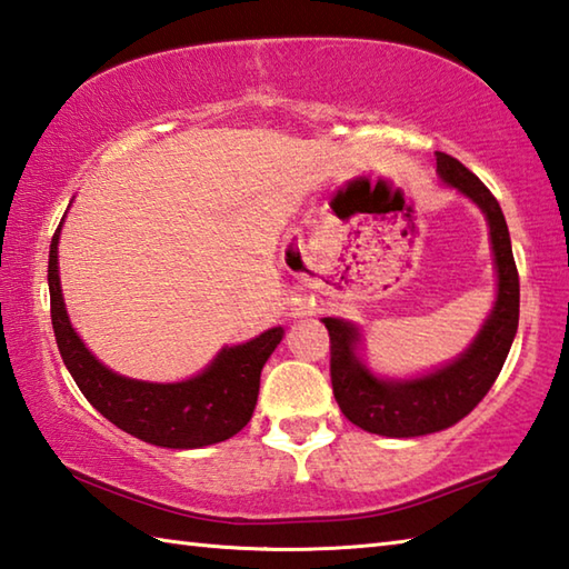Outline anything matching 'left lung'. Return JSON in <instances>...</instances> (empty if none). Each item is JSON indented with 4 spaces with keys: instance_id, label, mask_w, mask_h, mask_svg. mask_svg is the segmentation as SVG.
Masks as SVG:
<instances>
[{
    "instance_id": "1",
    "label": "left lung",
    "mask_w": 569,
    "mask_h": 569,
    "mask_svg": "<svg viewBox=\"0 0 569 569\" xmlns=\"http://www.w3.org/2000/svg\"><path fill=\"white\" fill-rule=\"evenodd\" d=\"M436 161L442 183L468 196L490 226L498 298L480 333L456 360L408 380L370 373L358 356V326L343 318H323L330 336V383L340 410L353 426L386 438H418L456 426L488 396L518 333L520 278L500 203L458 159L436 151Z\"/></svg>"
}]
</instances>
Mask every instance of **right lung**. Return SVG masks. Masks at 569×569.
Instances as JSON below:
<instances>
[{"label":"right lung","instance_id":"right-lung-1","mask_svg":"<svg viewBox=\"0 0 569 569\" xmlns=\"http://www.w3.org/2000/svg\"><path fill=\"white\" fill-rule=\"evenodd\" d=\"M61 223L49 246L51 326L64 366L91 406L129 436L173 450L213 446L246 428L258 400L261 370L283 340V328L266 330L241 346L221 348L199 376L179 383H149L113 373L91 356L71 328L59 283Z\"/></svg>","mask_w":569,"mask_h":569}]
</instances>
